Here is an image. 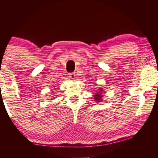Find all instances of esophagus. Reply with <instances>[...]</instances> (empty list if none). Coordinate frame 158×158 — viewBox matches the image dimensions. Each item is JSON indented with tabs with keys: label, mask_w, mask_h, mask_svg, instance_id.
Segmentation results:
<instances>
[{
	"label": "esophagus",
	"mask_w": 158,
	"mask_h": 158,
	"mask_svg": "<svg viewBox=\"0 0 158 158\" xmlns=\"http://www.w3.org/2000/svg\"><path fill=\"white\" fill-rule=\"evenodd\" d=\"M75 73H69V77H70V78L72 79H75Z\"/></svg>",
	"instance_id": "esophagus-1"
}]
</instances>
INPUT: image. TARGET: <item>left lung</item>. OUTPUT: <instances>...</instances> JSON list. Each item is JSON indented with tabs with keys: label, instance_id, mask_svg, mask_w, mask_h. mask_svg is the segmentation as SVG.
<instances>
[{
	"label": "left lung",
	"instance_id": "1",
	"mask_svg": "<svg viewBox=\"0 0 158 158\" xmlns=\"http://www.w3.org/2000/svg\"><path fill=\"white\" fill-rule=\"evenodd\" d=\"M102 89H100L99 90V91L98 92H97V93H95V95H94V99H95V102H101V101H102V97H103V95H102Z\"/></svg>",
	"mask_w": 158,
	"mask_h": 158
}]
</instances>
